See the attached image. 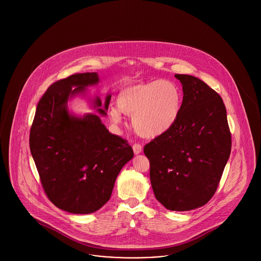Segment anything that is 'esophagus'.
Instances as JSON below:
<instances>
[{
  "label": "esophagus",
  "instance_id": "esophagus-1",
  "mask_svg": "<svg viewBox=\"0 0 261 261\" xmlns=\"http://www.w3.org/2000/svg\"><path fill=\"white\" fill-rule=\"evenodd\" d=\"M142 146L140 145V144H134L133 145V150H134V153L135 154H139V153H141L142 152Z\"/></svg>",
  "mask_w": 261,
  "mask_h": 261
}]
</instances>
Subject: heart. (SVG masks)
Instances as JSON below:
<instances>
[{"mask_svg": "<svg viewBox=\"0 0 261 261\" xmlns=\"http://www.w3.org/2000/svg\"><path fill=\"white\" fill-rule=\"evenodd\" d=\"M117 108L110 109L115 124L122 121V113L132 116V125L145 138L161 136L176 123L182 97L179 88L166 80L132 84L121 89L116 99Z\"/></svg>", "mask_w": 261, "mask_h": 261, "instance_id": "obj_1", "label": "heart"}]
</instances>
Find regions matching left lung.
<instances>
[{
    "label": "left lung",
    "instance_id": "1",
    "mask_svg": "<svg viewBox=\"0 0 261 261\" xmlns=\"http://www.w3.org/2000/svg\"><path fill=\"white\" fill-rule=\"evenodd\" d=\"M183 86L179 117L144 148L156 199L172 211L196 210L213 197L231 152L221 97L195 76L175 74Z\"/></svg>",
    "mask_w": 261,
    "mask_h": 261
}]
</instances>
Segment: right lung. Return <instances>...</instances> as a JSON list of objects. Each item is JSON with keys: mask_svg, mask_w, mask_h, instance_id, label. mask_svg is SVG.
<instances>
[{"mask_svg": "<svg viewBox=\"0 0 261 261\" xmlns=\"http://www.w3.org/2000/svg\"><path fill=\"white\" fill-rule=\"evenodd\" d=\"M97 72L71 75L50 85L38 102L29 145L42 186L59 208L89 214L111 199L117 175L134 156L121 137L101 123L112 95L103 106L91 99L97 114L78 116L67 108L69 99L85 96L87 87L99 83Z\"/></svg>", "mask_w": 261, "mask_h": 261, "instance_id": "obj_1", "label": "right lung"}]
</instances>
